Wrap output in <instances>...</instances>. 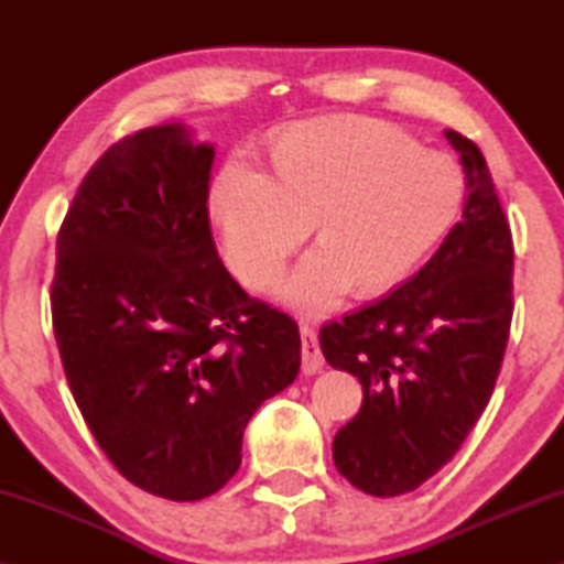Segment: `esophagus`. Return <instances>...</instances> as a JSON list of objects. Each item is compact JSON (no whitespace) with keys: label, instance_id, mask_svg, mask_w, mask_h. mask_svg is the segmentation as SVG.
<instances>
[{"label":"esophagus","instance_id":"1","mask_svg":"<svg viewBox=\"0 0 564 564\" xmlns=\"http://www.w3.org/2000/svg\"><path fill=\"white\" fill-rule=\"evenodd\" d=\"M301 340H303V373H318L323 368V352L318 346V333L313 330L308 323H303L301 326Z\"/></svg>","mask_w":564,"mask_h":564}]
</instances>
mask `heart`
Here are the masks:
<instances>
[{
	"label": "heart",
	"mask_w": 564,
	"mask_h": 564,
	"mask_svg": "<svg viewBox=\"0 0 564 564\" xmlns=\"http://www.w3.org/2000/svg\"><path fill=\"white\" fill-rule=\"evenodd\" d=\"M273 178L246 161L218 171L208 208L228 269L269 289L316 221L321 243L285 279L281 295L326 313L352 285L380 293L403 283L455 226L465 174L441 151L373 119H316L273 144Z\"/></svg>",
	"instance_id": "obj_1"
}]
</instances>
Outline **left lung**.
I'll list each match as a JSON object with an SVG mask.
<instances>
[{
    "mask_svg": "<svg viewBox=\"0 0 564 564\" xmlns=\"http://www.w3.org/2000/svg\"><path fill=\"white\" fill-rule=\"evenodd\" d=\"M460 224L400 289L321 328L333 368L358 376L360 413L333 437L338 473L395 498L460 451L492 395L512 321V234L482 151L457 131Z\"/></svg>",
    "mask_w": 564,
    "mask_h": 564,
    "instance_id": "1",
    "label": "left lung"
}]
</instances>
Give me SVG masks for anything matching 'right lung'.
Masks as SVG:
<instances>
[{
  "label": "right lung",
  "instance_id": "1",
  "mask_svg": "<svg viewBox=\"0 0 564 564\" xmlns=\"http://www.w3.org/2000/svg\"><path fill=\"white\" fill-rule=\"evenodd\" d=\"M212 166L181 123L123 137L56 236L52 323L76 405L129 482L176 502L231 480L248 420L301 368L295 321L218 259Z\"/></svg>",
  "mask_w": 564,
  "mask_h": 564
}]
</instances>
